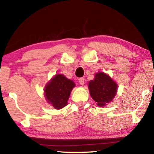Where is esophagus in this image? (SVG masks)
I'll return each mask as SVG.
<instances>
[{
  "mask_svg": "<svg viewBox=\"0 0 154 154\" xmlns=\"http://www.w3.org/2000/svg\"><path fill=\"white\" fill-rule=\"evenodd\" d=\"M79 83L81 85H84V84H85V79H84V78H79Z\"/></svg>",
  "mask_w": 154,
  "mask_h": 154,
  "instance_id": "esophagus-1",
  "label": "esophagus"
}]
</instances>
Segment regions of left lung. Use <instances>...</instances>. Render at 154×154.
<instances>
[{
    "mask_svg": "<svg viewBox=\"0 0 154 154\" xmlns=\"http://www.w3.org/2000/svg\"><path fill=\"white\" fill-rule=\"evenodd\" d=\"M88 87L91 98L100 106L112 102L118 87L117 84L104 72L97 73L94 79L89 82Z\"/></svg>",
    "mask_w": 154,
    "mask_h": 154,
    "instance_id": "8db88e82",
    "label": "left lung"
}]
</instances>
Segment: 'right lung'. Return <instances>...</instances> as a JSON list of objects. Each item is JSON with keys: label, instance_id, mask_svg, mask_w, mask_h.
I'll use <instances>...</instances> for the list:
<instances>
[{"label": "right lung", "instance_id": "add662e5", "mask_svg": "<svg viewBox=\"0 0 154 154\" xmlns=\"http://www.w3.org/2000/svg\"><path fill=\"white\" fill-rule=\"evenodd\" d=\"M75 86L74 82L63 75H55L44 89L46 100L56 109L65 107Z\"/></svg>", "mask_w": 154, "mask_h": 154}]
</instances>
